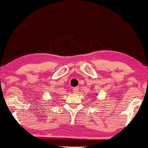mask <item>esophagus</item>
I'll list each match as a JSON object with an SVG mask.
<instances>
[{
	"label": "esophagus",
	"mask_w": 148,
	"mask_h": 148,
	"mask_svg": "<svg viewBox=\"0 0 148 148\" xmlns=\"http://www.w3.org/2000/svg\"><path fill=\"white\" fill-rule=\"evenodd\" d=\"M73 90L74 93H78L79 92V88H73Z\"/></svg>",
	"instance_id": "esophagus-1"
}]
</instances>
